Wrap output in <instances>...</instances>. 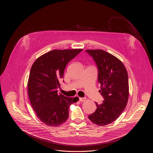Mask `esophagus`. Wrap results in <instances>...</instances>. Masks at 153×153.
<instances>
[{
  "label": "esophagus",
  "instance_id": "esophagus-1",
  "mask_svg": "<svg viewBox=\"0 0 153 153\" xmlns=\"http://www.w3.org/2000/svg\"><path fill=\"white\" fill-rule=\"evenodd\" d=\"M86 100V98H82V97H80L79 98V101H80V102H84V101H85Z\"/></svg>",
  "mask_w": 153,
  "mask_h": 153
}]
</instances>
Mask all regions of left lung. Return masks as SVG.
<instances>
[{
	"instance_id": "obj_1",
	"label": "left lung",
	"mask_w": 153,
	"mask_h": 153,
	"mask_svg": "<svg viewBox=\"0 0 153 153\" xmlns=\"http://www.w3.org/2000/svg\"><path fill=\"white\" fill-rule=\"evenodd\" d=\"M93 58L98 70L100 93L104 98L101 104L88 116L97 125L102 126L117 119L127 105L129 98V80L123 63L113 55L102 49H86Z\"/></svg>"
}]
</instances>
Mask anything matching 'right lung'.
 I'll use <instances>...</instances> for the list:
<instances>
[{
    "label": "right lung",
    "instance_id": "obj_1",
    "mask_svg": "<svg viewBox=\"0 0 153 153\" xmlns=\"http://www.w3.org/2000/svg\"><path fill=\"white\" fill-rule=\"evenodd\" d=\"M82 49H55L35 60L27 83L31 106L39 119L50 126H58L69 117L70 106L79 100L58 94L59 80L67 64Z\"/></svg>",
    "mask_w": 153,
    "mask_h": 153
}]
</instances>
